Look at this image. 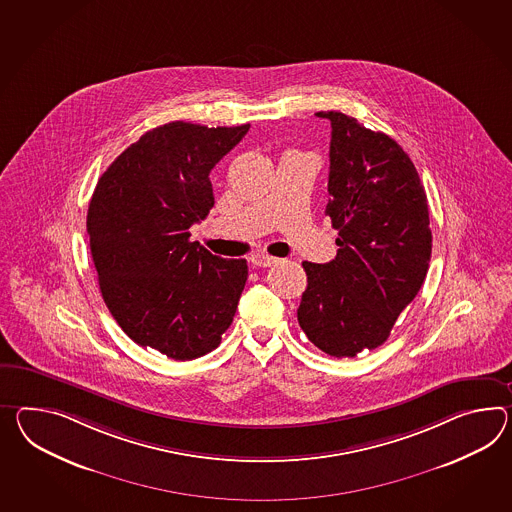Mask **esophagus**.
Returning a JSON list of instances; mask_svg holds the SVG:
<instances>
[{
    "mask_svg": "<svg viewBox=\"0 0 512 512\" xmlns=\"http://www.w3.org/2000/svg\"><path fill=\"white\" fill-rule=\"evenodd\" d=\"M251 264L255 266H261V268H268V266H274L275 262L279 261L277 257H272L268 253H253L250 257Z\"/></svg>",
    "mask_w": 512,
    "mask_h": 512,
    "instance_id": "1",
    "label": "esophagus"
}]
</instances>
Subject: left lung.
Masks as SVG:
<instances>
[{
  "label": "left lung",
  "mask_w": 512,
  "mask_h": 512,
  "mask_svg": "<svg viewBox=\"0 0 512 512\" xmlns=\"http://www.w3.org/2000/svg\"><path fill=\"white\" fill-rule=\"evenodd\" d=\"M316 116L331 122L325 214L338 251L325 264L303 262L298 322L316 348L342 359L387 340L424 283L433 237L424 185L398 142L348 114Z\"/></svg>",
  "instance_id": "left-lung-1"
}]
</instances>
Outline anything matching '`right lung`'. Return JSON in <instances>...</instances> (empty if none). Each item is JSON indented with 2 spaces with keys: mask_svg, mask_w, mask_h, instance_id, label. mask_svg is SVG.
<instances>
[{
  "mask_svg": "<svg viewBox=\"0 0 512 512\" xmlns=\"http://www.w3.org/2000/svg\"><path fill=\"white\" fill-rule=\"evenodd\" d=\"M248 129L159 125L116 157L88 205L107 309L127 337L175 361L218 348L248 279L246 259L212 255L188 231L214 205L212 168Z\"/></svg>",
  "mask_w": 512,
  "mask_h": 512,
  "instance_id": "add662e5",
  "label": "right lung"
}]
</instances>
